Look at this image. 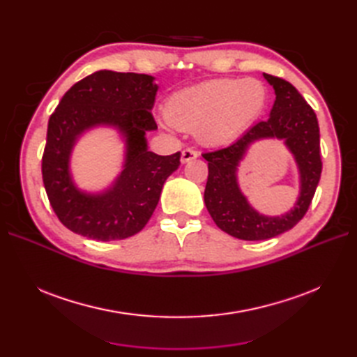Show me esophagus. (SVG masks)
<instances>
[{"label":"esophagus","mask_w":357,"mask_h":357,"mask_svg":"<svg viewBox=\"0 0 357 357\" xmlns=\"http://www.w3.org/2000/svg\"><path fill=\"white\" fill-rule=\"evenodd\" d=\"M198 158V152H195L193 149H185L181 152V164H186L189 160H193Z\"/></svg>","instance_id":"34e87169"}]
</instances>
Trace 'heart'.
<instances>
[{
	"label": "heart",
	"mask_w": 357,
	"mask_h": 357,
	"mask_svg": "<svg viewBox=\"0 0 357 357\" xmlns=\"http://www.w3.org/2000/svg\"><path fill=\"white\" fill-rule=\"evenodd\" d=\"M265 104L266 92L261 82L218 80L172 95L167 116L180 129H198L204 144L225 146L257 121Z\"/></svg>",
	"instance_id": "b5f03b06"
}]
</instances>
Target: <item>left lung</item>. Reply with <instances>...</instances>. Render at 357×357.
<instances>
[{
	"instance_id": "8db88e82",
	"label": "left lung",
	"mask_w": 357,
	"mask_h": 357,
	"mask_svg": "<svg viewBox=\"0 0 357 357\" xmlns=\"http://www.w3.org/2000/svg\"><path fill=\"white\" fill-rule=\"evenodd\" d=\"M264 77L275 92L269 117L252 126L234 144L202 155L208 160L205 207L223 232L245 241L274 238L294 228L305 215L321 174L320 131L314 110L289 82L271 74ZM268 137L284 139L300 171V197L294 208L282 216L256 212L241 192L236 176L250 146Z\"/></svg>"
}]
</instances>
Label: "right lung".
Masks as SVG:
<instances>
[{
  "mask_svg": "<svg viewBox=\"0 0 357 357\" xmlns=\"http://www.w3.org/2000/svg\"><path fill=\"white\" fill-rule=\"evenodd\" d=\"M153 80L147 74L96 71L71 86L50 116L43 183L53 211L70 231L96 241L125 240L152 218L165 180L180 165V152H149L146 132L158 129ZM98 126L114 127L123 135L124 169L110 188L86 192L75 186L69 159L77 139Z\"/></svg>",
  "mask_w": 357,
  "mask_h": 357,
  "instance_id": "right-lung-1",
  "label": "right lung"
}]
</instances>
